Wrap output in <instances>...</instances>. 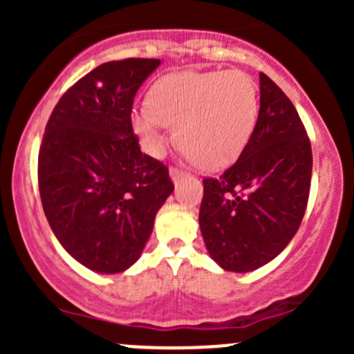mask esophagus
I'll use <instances>...</instances> for the list:
<instances>
[{"mask_svg": "<svg viewBox=\"0 0 354 354\" xmlns=\"http://www.w3.org/2000/svg\"><path fill=\"white\" fill-rule=\"evenodd\" d=\"M169 176H171V180H173V181H178V180H180V178L187 176V174H185L181 169H178V167H171V169H169Z\"/></svg>", "mask_w": 354, "mask_h": 354, "instance_id": "1", "label": "esophagus"}]
</instances>
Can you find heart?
I'll list each match as a JSON object with an SVG mask.
<instances>
[{
	"label": "heart",
	"mask_w": 354,
	"mask_h": 354,
	"mask_svg": "<svg viewBox=\"0 0 354 354\" xmlns=\"http://www.w3.org/2000/svg\"><path fill=\"white\" fill-rule=\"evenodd\" d=\"M259 118V88L241 70L183 71L162 78L151 102L137 106L131 124L145 151L159 156L169 124L176 142L203 169L233 164L252 138Z\"/></svg>",
	"instance_id": "b5f03b06"
}]
</instances>
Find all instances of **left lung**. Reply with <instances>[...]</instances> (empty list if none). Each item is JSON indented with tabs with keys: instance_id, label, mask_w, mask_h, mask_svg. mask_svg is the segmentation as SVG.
<instances>
[{
	"instance_id": "1",
	"label": "left lung",
	"mask_w": 354,
	"mask_h": 354,
	"mask_svg": "<svg viewBox=\"0 0 354 354\" xmlns=\"http://www.w3.org/2000/svg\"><path fill=\"white\" fill-rule=\"evenodd\" d=\"M312 145L288 95L260 73L255 130L236 162L203 178L200 231L210 257L231 272H250L279 255L305 216Z\"/></svg>"
}]
</instances>
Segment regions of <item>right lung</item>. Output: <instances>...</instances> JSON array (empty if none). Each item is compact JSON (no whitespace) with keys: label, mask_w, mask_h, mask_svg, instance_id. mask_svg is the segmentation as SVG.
I'll return each instance as SVG.
<instances>
[{"label":"right lung","mask_w":354,"mask_h":354,"mask_svg":"<svg viewBox=\"0 0 354 354\" xmlns=\"http://www.w3.org/2000/svg\"><path fill=\"white\" fill-rule=\"evenodd\" d=\"M159 65L145 58L99 65L62 95L46 124L42 209L63 248L95 272L137 262L174 190L167 167L142 154L131 127L135 94Z\"/></svg>","instance_id":"right-lung-1"}]
</instances>
